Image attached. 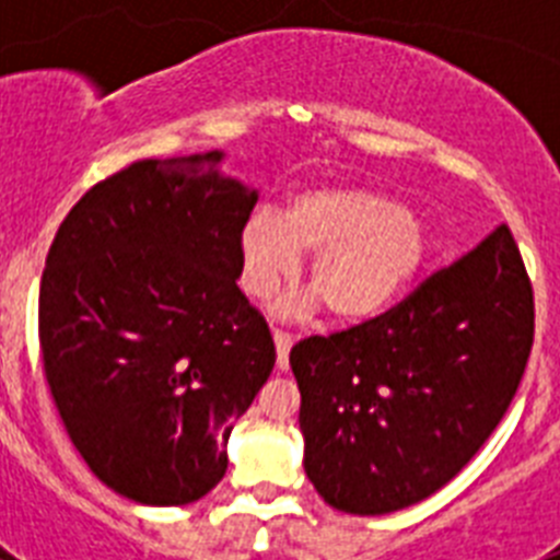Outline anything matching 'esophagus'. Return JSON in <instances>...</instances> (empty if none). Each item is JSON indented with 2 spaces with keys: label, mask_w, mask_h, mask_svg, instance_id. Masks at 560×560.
I'll list each match as a JSON object with an SVG mask.
<instances>
[{
  "label": "esophagus",
  "mask_w": 560,
  "mask_h": 560,
  "mask_svg": "<svg viewBox=\"0 0 560 560\" xmlns=\"http://www.w3.org/2000/svg\"><path fill=\"white\" fill-rule=\"evenodd\" d=\"M294 345V336L289 330L275 328V348H277V368L289 370V350Z\"/></svg>",
  "instance_id": "obj_1"
}]
</instances>
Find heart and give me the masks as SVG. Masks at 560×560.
Masks as SVG:
<instances>
[{
    "instance_id": "obj_1",
    "label": "heart",
    "mask_w": 560,
    "mask_h": 560,
    "mask_svg": "<svg viewBox=\"0 0 560 560\" xmlns=\"http://www.w3.org/2000/svg\"><path fill=\"white\" fill-rule=\"evenodd\" d=\"M314 255L311 289L330 316L359 323L398 300L420 266L429 237L387 192L361 185H316L296 192L280 219L257 212L241 232V283L271 296ZM303 311L283 303L280 314Z\"/></svg>"
}]
</instances>
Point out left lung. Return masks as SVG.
I'll return each mask as SVG.
<instances>
[{"label": "left lung", "mask_w": 560, "mask_h": 560, "mask_svg": "<svg viewBox=\"0 0 560 560\" xmlns=\"http://www.w3.org/2000/svg\"><path fill=\"white\" fill-rule=\"evenodd\" d=\"M536 330L508 226L395 308L291 348L305 474L336 511L381 516L432 497L491 438Z\"/></svg>", "instance_id": "1"}]
</instances>
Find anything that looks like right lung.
<instances>
[{
	"mask_svg": "<svg viewBox=\"0 0 560 560\" xmlns=\"http://www.w3.org/2000/svg\"><path fill=\"white\" fill-rule=\"evenodd\" d=\"M221 151L142 160L83 192L38 294L44 375L69 440L120 497L187 504L226 471V438L275 368L237 289L257 192Z\"/></svg>",
	"mask_w": 560,
	"mask_h": 560,
	"instance_id": "right-lung-1",
	"label": "right lung"
}]
</instances>
